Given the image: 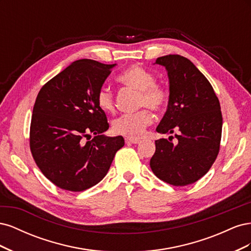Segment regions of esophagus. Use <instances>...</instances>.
<instances>
[{
  "mask_svg": "<svg viewBox=\"0 0 251 251\" xmlns=\"http://www.w3.org/2000/svg\"><path fill=\"white\" fill-rule=\"evenodd\" d=\"M140 142V140L139 139H134V138H126V143H127V144H137V143H139Z\"/></svg>",
  "mask_w": 251,
  "mask_h": 251,
  "instance_id": "1",
  "label": "esophagus"
}]
</instances>
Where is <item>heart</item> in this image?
Returning a JSON list of instances; mask_svg holds the SVG:
<instances>
[{
    "label": "heart",
    "instance_id": "1",
    "mask_svg": "<svg viewBox=\"0 0 251 251\" xmlns=\"http://www.w3.org/2000/svg\"><path fill=\"white\" fill-rule=\"evenodd\" d=\"M118 82L126 89L139 93L138 107H147L153 111H159L166 102L165 90L155 85L154 75L139 66H131L119 75ZM98 108L103 113L114 112L113 95L107 88H101L96 96ZM151 124L150 112L143 110L134 115H125L113 121L112 130L115 134L128 138H140L146 128Z\"/></svg>",
    "mask_w": 251,
    "mask_h": 251
}]
</instances>
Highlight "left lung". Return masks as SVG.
<instances>
[{
	"instance_id": "8db88e82",
	"label": "left lung",
	"mask_w": 251,
	"mask_h": 251,
	"mask_svg": "<svg viewBox=\"0 0 251 251\" xmlns=\"http://www.w3.org/2000/svg\"><path fill=\"white\" fill-rule=\"evenodd\" d=\"M168 72V109L156 131L173 134L177 141L161 138L150 166L156 176L175 186L198 181L214 164L222 135L221 107L207 78L191 60L178 54L158 57Z\"/></svg>"
}]
</instances>
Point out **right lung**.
Segmentation results:
<instances>
[{"mask_svg": "<svg viewBox=\"0 0 251 251\" xmlns=\"http://www.w3.org/2000/svg\"><path fill=\"white\" fill-rule=\"evenodd\" d=\"M116 66L75 60L43 86L30 126V150L44 176L56 186L81 192L107 175L123 136L102 135L109 128L96 96ZM92 141L84 139L90 134Z\"/></svg>", "mask_w": 251, "mask_h": 251, "instance_id": "1", "label": "right lung"}]
</instances>
